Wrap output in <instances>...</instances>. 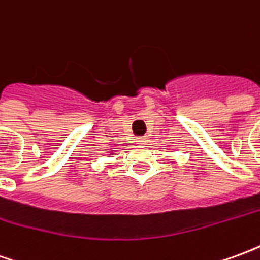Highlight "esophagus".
I'll list each match as a JSON object with an SVG mask.
<instances>
[{
  "instance_id": "obj_1",
  "label": "esophagus",
  "mask_w": 260,
  "mask_h": 260,
  "mask_svg": "<svg viewBox=\"0 0 260 260\" xmlns=\"http://www.w3.org/2000/svg\"><path fill=\"white\" fill-rule=\"evenodd\" d=\"M138 143H139V145H145V143H146L147 142V136H142V138H138Z\"/></svg>"
}]
</instances>
